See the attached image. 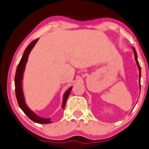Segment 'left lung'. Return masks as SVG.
Returning <instances> with one entry per match:
<instances>
[{
  "mask_svg": "<svg viewBox=\"0 0 149 149\" xmlns=\"http://www.w3.org/2000/svg\"><path fill=\"white\" fill-rule=\"evenodd\" d=\"M132 49L133 50H134V57H135V60L136 62V64H137V66H138L139 68V84H140V79H141V67L140 65H139V63L138 62V59H137V54H136V51L135 48H134V47H132ZM139 86H140V88H141V84H139ZM141 90V89H140Z\"/></svg>",
  "mask_w": 149,
  "mask_h": 149,
  "instance_id": "obj_1",
  "label": "left lung"
}]
</instances>
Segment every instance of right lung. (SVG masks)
Here are the masks:
<instances>
[{"label":"right lung","mask_w":149,"mask_h":149,"mask_svg":"<svg viewBox=\"0 0 149 149\" xmlns=\"http://www.w3.org/2000/svg\"><path fill=\"white\" fill-rule=\"evenodd\" d=\"M38 39L35 40L32 42L28 47H26L25 50L24 51V53L23 57H22L21 60H20V62H19L18 65L16 70V72H15V95H16V98L17 103H18L19 107L23 111V112L29 117L32 121H35V122L38 123V124H49V123H52L50 121V118H42L40 117L39 116L36 114V113L33 112L31 109L27 106L26 103H25V97H24L23 90V73L25 71V65H26L27 62H28V56L30 51L36 45V42H38ZM72 87H70L68 90L65 92L64 94L63 97V101H62V108L65 109V104H66L67 100H68L69 95H70V92L72 90Z\"/></svg>","instance_id":"add662e5"}]
</instances>
